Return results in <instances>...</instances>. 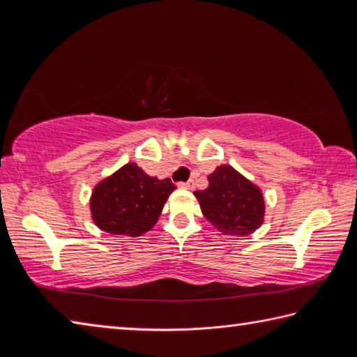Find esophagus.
Returning a JSON list of instances; mask_svg holds the SVG:
<instances>
[{"mask_svg":"<svg viewBox=\"0 0 357 357\" xmlns=\"http://www.w3.org/2000/svg\"><path fill=\"white\" fill-rule=\"evenodd\" d=\"M178 185L181 189H193V181H185V183H179Z\"/></svg>","mask_w":357,"mask_h":357,"instance_id":"esophagus-1","label":"esophagus"}]
</instances>
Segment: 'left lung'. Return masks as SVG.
<instances>
[{
    "label": "left lung",
    "instance_id": "8db88e82",
    "mask_svg": "<svg viewBox=\"0 0 357 357\" xmlns=\"http://www.w3.org/2000/svg\"><path fill=\"white\" fill-rule=\"evenodd\" d=\"M209 185L193 192L202 213L219 231L247 236L263 223L264 200L255 184L233 167L220 165L208 176Z\"/></svg>",
    "mask_w": 357,
    "mask_h": 357
}]
</instances>
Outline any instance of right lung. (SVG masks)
<instances>
[{
    "label": "right lung",
    "mask_w": 357,
    "mask_h": 357,
    "mask_svg": "<svg viewBox=\"0 0 357 357\" xmlns=\"http://www.w3.org/2000/svg\"><path fill=\"white\" fill-rule=\"evenodd\" d=\"M174 189L170 178L149 176L130 162L94 187L93 220L110 234L142 236L155 225Z\"/></svg>",
    "instance_id": "add662e5"
}]
</instances>
